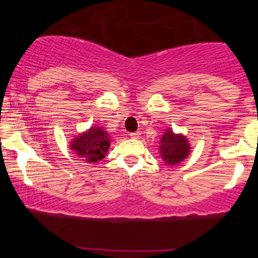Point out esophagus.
<instances>
[{
    "label": "esophagus",
    "mask_w": 258,
    "mask_h": 258,
    "mask_svg": "<svg viewBox=\"0 0 258 258\" xmlns=\"http://www.w3.org/2000/svg\"><path fill=\"white\" fill-rule=\"evenodd\" d=\"M130 136H131V138H133V139H138L139 137H141V132H139V131L132 132Z\"/></svg>",
    "instance_id": "esophagus-1"
}]
</instances>
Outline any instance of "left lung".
Returning a JSON list of instances; mask_svg holds the SVG:
<instances>
[{"mask_svg":"<svg viewBox=\"0 0 258 258\" xmlns=\"http://www.w3.org/2000/svg\"><path fill=\"white\" fill-rule=\"evenodd\" d=\"M160 142V154L168 165L178 164L189 155V144L184 136L174 135L171 130H166Z\"/></svg>","mask_w":258,"mask_h":258,"instance_id":"left-lung-1","label":"left lung"}]
</instances>
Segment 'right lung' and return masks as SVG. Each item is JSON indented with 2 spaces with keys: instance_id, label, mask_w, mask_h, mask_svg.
I'll list each match as a JSON object with an SVG mask.
<instances>
[{
  "instance_id": "add662e5",
  "label": "right lung",
  "mask_w": 258,
  "mask_h": 258,
  "mask_svg": "<svg viewBox=\"0 0 258 258\" xmlns=\"http://www.w3.org/2000/svg\"><path fill=\"white\" fill-rule=\"evenodd\" d=\"M110 146V137L100 127H91L90 131L74 138L70 148L86 162H96L104 159Z\"/></svg>"
}]
</instances>
